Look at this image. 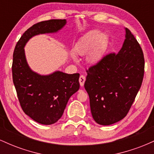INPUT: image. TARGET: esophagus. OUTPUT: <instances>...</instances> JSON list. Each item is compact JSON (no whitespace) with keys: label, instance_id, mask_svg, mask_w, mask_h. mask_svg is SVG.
<instances>
[{"label":"esophagus","instance_id":"esophagus-1","mask_svg":"<svg viewBox=\"0 0 154 154\" xmlns=\"http://www.w3.org/2000/svg\"><path fill=\"white\" fill-rule=\"evenodd\" d=\"M79 84H80L81 87H82V86L84 85L85 82V77L83 75H80V77H79Z\"/></svg>","mask_w":154,"mask_h":154}]
</instances>
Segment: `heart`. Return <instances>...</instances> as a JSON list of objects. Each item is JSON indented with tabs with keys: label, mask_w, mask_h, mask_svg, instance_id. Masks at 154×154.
<instances>
[{
	"label": "heart",
	"mask_w": 154,
	"mask_h": 154,
	"mask_svg": "<svg viewBox=\"0 0 154 154\" xmlns=\"http://www.w3.org/2000/svg\"><path fill=\"white\" fill-rule=\"evenodd\" d=\"M108 43L107 35L98 30H91L85 34L74 49L79 56L88 54V60L91 63L95 64L103 58ZM73 59L76 58L73 56Z\"/></svg>",
	"instance_id": "obj_1"
}]
</instances>
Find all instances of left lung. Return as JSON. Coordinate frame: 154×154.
I'll list each match as a JSON object with an SVG mask.
<instances>
[{"label": "left lung", "instance_id": "obj_1", "mask_svg": "<svg viewBox=\"0 0 154 154\" xmlns=\"http://www.w3.org/2000/svg\"><path fill=\"white\" fill-rule=\"evenodd\" d=\"M125 29V41L118 54L107 55L87 71L85 88L93 119L100 125L125 117L143 79V53L131 32Z\"/></svg>", "mask_w": 154, "mask_h": 154}]
</instances>
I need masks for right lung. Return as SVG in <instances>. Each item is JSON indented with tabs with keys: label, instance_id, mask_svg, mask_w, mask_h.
Instances as JSON below:
<instances>
[{
	"label": "right lung",
	"instance_id": "add662e5",
	"mask_svg": "<svg viewBox=\"0 0 154 154\" xmlns=\"http://www.w3.org/2000/svg\"><path fill=\"white\" fill-rule=\"evenodd\" d=\"M66 24V19L37 23L22 35L14 51L12 75L19 103L26 115L42 125H52L61 117L69 98L79 90V74L40 75L28 64L24 47L32 37L56 33Z\"/></svg>",
	"mask_w": 154,
	"mask_h": 154
}]
</instances>
